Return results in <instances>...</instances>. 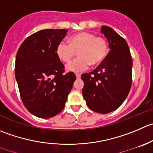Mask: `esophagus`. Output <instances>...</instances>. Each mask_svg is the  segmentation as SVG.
<instances>
[{
	"instance_id": "obj_1",
	"label": "esophagus",
	"mask_w": 153,
	"mask_h": 153,
	"mask_svg": "<svg viewBox=\"0 0 153 153\" xmlns=\"http://www.w3.org/2000/svg\"><path fill=\"white\" fill-rule=\"evenodd\" d=\"M75 76H76L77 79H80L81 78V75L80 74H75Z\"/></svg>"
}]
</instances>
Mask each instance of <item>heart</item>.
Wrapping results in <instances>:
<instances>
[{
	"mask_svg": "<svg viewBox=\"0 0 153 153\" xmlns=\"http://www.w3.org/2000/svg\"><path fill=\"white\" fill-rule=\"evenodd\" d=\"M59 42L56 48L57 55L62 61L68 63L78 51V57L66 65L69 72H81L88 69L90 65L96 66L104 60L108 54V44L101 37L90 33L83 32L72 36L69 40Z\"/></svg>",
	"mask_w": 153,
	"mask_h": 153,
	"instance_id": "b5f03b06",
	"label": "heart"
}]
</instances>
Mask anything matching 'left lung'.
I'll return each mask as SVG.
<instances>
[{
	"instance_id": "left-lung-1",
	"label": "left lung",
	"mask_w": 153,
	"mask_h": 153,
	"mask_svg": "<svg viewBox=\"0 0 153 153\" xmlns=\"http://www.w3.org/2000/svg\"><path fill=\"white\" fill-rule=\"evenodd\" d=\"M101 33L106 37L110 51L95 70L81 75L82 94L90 109L108 114L117 109L129 93L132 60L126 41L116 31L102 26Z\"/></svg>"
}]
</instances>
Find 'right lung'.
Returning a JSON list of instances; mask_svg holds the SVG:
<instances>
[{
	"mask_svg": "<svg viewBox=\"0 0 153 153\" xmlns=\"http://www.w3.org/2000/svg\"><path fill=\"white\" fill-rule=\"evenodd\" d=\"M67 30L45 29L28 36L18 50L15 76L22 102L39 118H51L64 108L76 77L64 74L56 48Z\"/></svg>",
	"mask_w": 153,
	"mask_h": 153,
	"instance_id": "1",
	"label": "right lung"
}]
</instances>
